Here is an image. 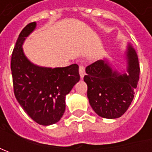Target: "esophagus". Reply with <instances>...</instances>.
Wrapping results in <instances>:
<instances>
[{"label":"esophagus","mask_w":152,"mask_h":152,"mask_svg":"<svg viewBox=\"0 0 152 152\" xmlns=\"http://www.w3.org/2000/svg\"><path fill=\"white\" fill-rule=\"evenodd\" d=\"M79 75H80V78L83 79L84 76L85 75V67L84 66H79Z\"/></svg>","instance_id":"1"}]
</instances>
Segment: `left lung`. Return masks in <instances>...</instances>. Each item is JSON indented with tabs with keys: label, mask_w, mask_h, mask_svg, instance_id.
<instances>
[{
	"label": "left lung",
	"mask_w": 152,
	"mask_h": 152,
	"mask_svg": "<svg viewBox=\"0 0 152 152\" xmlns=\"http://www.w3.org/2000/svg\"><path fill=\"white\" fill-rule=\"evenodd\" d=\"M127 73L113 70L106 59L95 61L85 68L84 80L87 96L95 113L104 118L121 117L129 107L140 79V65L130 44L126 52Z\"/></svg>",
	"instance_id": "1"
}]
</instances>
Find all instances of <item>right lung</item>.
Listing matches in <instances>:
<instances>
[{
	"label": "right lung",
	"mask_w": 152,
	"mask_h": 152,
	"mask_svg": "<svg viewBox=\"0 0 152 152\" xmlns=\"http://www.w3.org/2000/svg\"><path fill=\"white\" fill-rule=\"evenodd\" d=\"M36 23L23 28L12 54L11 70L17 101L34 122L51 125L61 119L66 109L65 98L79 81V66L39 67L24 55L22 45L34 30Z\"/></svg>",
	"instance_id": "right-lung-1"
}]
</instances>
